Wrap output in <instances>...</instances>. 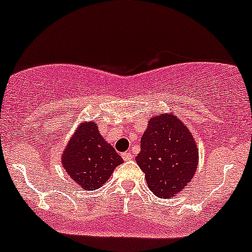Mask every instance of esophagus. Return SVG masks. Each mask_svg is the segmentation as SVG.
Here are the masks:
<instances>
[{
    "mask_svg": "<svg viewBox=\"0 0 252 252\" xmlns=\"http://www.w3.org/2000/svg\"><path fill=\"white\" fill-rule=\"evenodd\" d=\"M121 157H123V159L125 161H131L133 159V154L131 152H127V153H123L121 154Z\"/></svg>",
    "mask_w": 252,
    "mask_h": 252,
    "instance_id": "1",
    "label": "esophagus"
}]
</instances>
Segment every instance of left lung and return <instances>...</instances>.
Listing matches in <instances>:
<instances>
[{
    "mask_svg": "<svg viewBox=\"0 0 252 252\" xmlns=\"http://www.w3.org/2000/svg\"><path fill=\"white\" fill-rule=\"evenodd\" d=\"M148 188L161 198L176 196L194 178L198 150L188 127L178 116L163 113L148 120L135 158Z\"/></svg>",
    "mask_w": 252,
    "mask_h": 252,
    "instance_id": "1",
    "label": "left lung"
}]
</instances>
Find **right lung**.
<instances>
[{"instance_id":"right-lung-1","label":"right lung","mask_w":252,"mask_h":252,"mask_svg":"<svg viewBox=\"0 0 252 252\" xmlns=\"http://www.w3.org/2000/svg\"><path fill=\"white\" fill-rule=\"evenodd\" d=\"M61 159L67 175L85 190L100 188L116 167L124 162L123 158L104 140L94 121L79 124Z\"/></svg>"}]
</instances>
